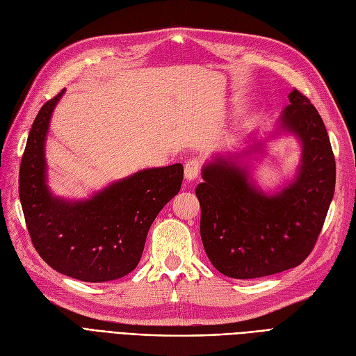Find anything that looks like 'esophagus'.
Here are the masks:
<instances>
[{
    "label": "esophagus",
    "mask_w": 356,
    "mask_h": 356,
    "mask_svg": "<svg viewBox=\"0 0 356 356\" xmlns=\"http://www.w3.org/2000/svg\"><path fill=\"white\" fill-rule=\"evenodd\" d=\"M200 169H202V162L199 159H190L186 163V169H184V172H186V178L188 181L195 179L200 174Z\"/></svg>",
    "instance_id": "34e87169"
}]
</instances>
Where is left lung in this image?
Instances as JSON below:
<instances>
[{"label": "left lung", "mask_w": 356, "mask_h": 356, "mask_svg": "<svg viewBox=\"0 0 356 356\" xmlns=\"http://www.w3.org/2000/svg\"><path fill=\"white\" fill-rule=\"evenodd\" d=\"M281 124L303 145L298 178L277 195L254 190L246 170L216 159L203 168L200 236L204 252L220 274L246 280L300 265L312 252L332 203L336 161L324 122L299 90Z\"/></svg>", "instance_id": "left-lung-1"}]
</instances>
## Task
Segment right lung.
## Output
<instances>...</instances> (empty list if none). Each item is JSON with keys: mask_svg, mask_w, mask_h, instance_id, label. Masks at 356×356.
Segmentation results:
<instances>
[{"mask_svg": "<svg viewBox=\"0 0 356 356\" xmlns=\"http://www.w3.org/2000/svg\"><path fill=\"white\" fill-rule=\"evenodd\" d=\"M61 90L36 115L19 170V195L33 248L57 273L87 283L125 277L141 259L154 218L178 194L182 165L140 170L87 202L54 199L45 186L44 141Z\"/></svg>", "mask_w": 356, "mask_h": 356, "instance_id": "1", "label": "right lung"}]
</instances>
